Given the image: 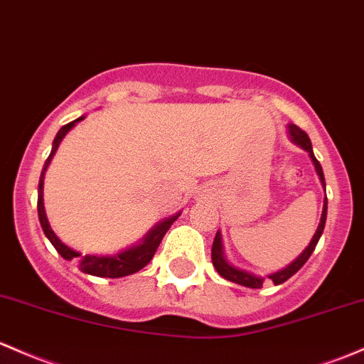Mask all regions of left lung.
Instances as JSON below:
<instances>
[{
	"instance_id": "left-lung-1",
	"label": "left lung",
	"mask_w": 364,
	"mask_h": 364,
	"mask_svg": "<svg viewBox=\"0 0 364 364\" xmlns=\"http://www.w3.org/2000/svg\"><path fill=\"white\" fill-rule=\"evenodd\" d=\"M288 134H289V139H291L293 143L296 144V146H300L301 150H305V151L309 153V156H311L314 167H316L317 176H319L321 185H323L324 192H326V183H324L323 167H321V164L317 162L316 155H314L312 143H311V139H309V136L304 131H301L300 127H296V125H294V124H288ZM326 214H328V198L324 197L323 214H321L319 227H317L316 233H314L311 244H309V246L304 250V252H301V255L298 256V258L294 259V262L289 263L288 267H284V269L277 270V272L267 275V277H269V279H272V282H274L275 286L282 284V282L288 281V279L291 277V275L296 274L298 270H300L301 267L305 265V262H307V259L311 258V255L314 252V250H316L317 242H319L321 235H323L324 223H326ZM211 259H213L214 269L218 270V274H220L223 279H227V281L235 282V284L246 286V288H252V289H258V288H262V286H263V281H265V277H262V275H256V274H252V272H247V270L239 269V267H233L232 263H228L227 256H225L223 240H221V232L220 230L216 232V237H214L213 250H211Z\"/></svg>"
}]
</instances>
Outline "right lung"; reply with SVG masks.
I'll return each mask as SVG.
<instances>
[{"label": "right lung", "mask_w": 364, "mask_h": 364, "mask_svg": "<svg viewBox=\"0 0 364 364\" xmlns=\"http://www.w3.org/2000/svg\"><path fill=\"white\" fill-rule=\"evenodd\" d=\"M83 118H85V114L64 125V127L57 132L55 139H53L52 151L50 155H48L47 162H45L43 171H41V176H40V183H38V216H40V223H41V228H43L45 235H47V239L50 240L52 246L55 247L57 252H59L64 259H70V262L71 259H76V262H78V269L82 270L83 274L95 275V277H109V279L125 277V275L139 272L141 269H144V267L151 262L153 255H155L159 244L162 242L166 232L169 230L171 225L178 220L181 213L172 214V216L166 218V220L160 221V223H156L155 227H153L151 230L139 240V242L134 244L131 247H127V250L114 252V255H82L80 251H75L71 250L70 246H66V244H64L63 240L53 233V230L50 228V223H48L47 220V213H45V205H43V179H45V172H47L48 166H50L60 141H63L64 136H66V134L70 132L78 122H82Z\"/></svg>", "instance_id": "right-lung-1"}]
</instances>
